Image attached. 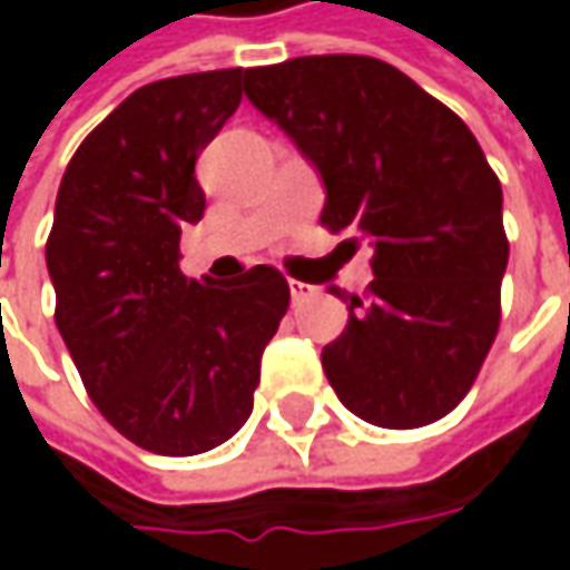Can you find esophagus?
I'll use <instances>...</instances> for the list:
<instances>
[{
  "mask_svg": "<svg viewBox=\"0 0 570 570\" xmlns=\"http://www.w3.org/2000/svg\"><path fill=\"white\" fill-rule=\"evenodd\" d=\"M288 292H292V301L301 304V301H307V297L314 295L317 288H314V285H304V282H297V278H288Z\"/></svg>",
  "mask_w": 570,
  "mask_h": 570,
  "instance_id": "obj_1",
  "label": "esophagus"
}]
</instances>
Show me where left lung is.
Listing matches in <instances>:
<instances>
[{
  "label": "left lung",
  "mask_w": 570,
  "mask_h": 570,
  "mask_svg": "<svg viewBox=\"0 0 570 570\" xmlns=\"http://www.w3.org/2000/svg\"><path fill=\"white\" fill-rule=\"evenodd\" d=\"M326 187L320 225L374 247L367 295L323 371L348 412L422 428L470 393L501 323V184L450 107L374 56H297L244 72Z\"/></svg>",
  "instance_id": "left-lung-1"
}]
</instances>
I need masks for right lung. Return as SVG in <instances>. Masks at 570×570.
<instances>
[{
	"label": "right lung",
	"instance_id": "obj_1",
	"mask_svg": "<svg viewBox=\"0 0 570 570\" xmlns=\"http://www.w3.org/2000/svg\"><path fill=\"white\" fill-rule=\"evenodd\" d=\"M240 69L161 78L88 132L56 193L47 269L56 330L100 415L132 444L193 456L250 419L288 282L180 273V228L206 212L196 158L240 104Z\"/></svg>",
	"mask_w": 570,
	"mask_h": 570
}]
</instances>
